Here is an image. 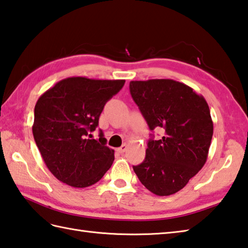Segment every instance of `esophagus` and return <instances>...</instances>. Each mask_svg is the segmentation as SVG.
Here are the masks:
<instances>
[{"instance_id": "34e87169", "label": "esophagus", "mask_w": 248, "mask_h": 248, "mask_svg": "<svg viewBox=\"0 0 248 248\" xmlns=\"http://www.w3.org/2000/svg\"><path fill=\"white\" fill-rule=\"evenodd\" d=\"M126 150H127V144H123L122 147H120V148L118 149V152L124 153V152H126Z\"/></svg>"}]
</instances>
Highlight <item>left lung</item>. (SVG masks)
<instances>
[{"label":"left lung","instance_id":"8db88e82","mask_svg":"<svg viewBox=\"0 0 248 248\" xmlns=\"http://www.w3.org/2000/svg\"><path fill=\"white\" fill-rule=\"evenodd\" d=\"M129 92L149 128L165 132L160 140L149 139L144 161L134 171L154 194L178 192L207 160L214 129L207 102L190 86L168 78L132 81Z\"/></svg>","mask_w":248,"mask_h":248}]
</instances>
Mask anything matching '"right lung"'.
Listing matches in <instances>:
<instances>
[{
	"mask_svg": "<svg viewBox=\"0 0 248 248\" xmlns=\"http://www.w3.org/2000/svg\"><path fill=\"white\" fill-rule=\"evenodd\" d=\"M124 80L73 77L59 81L36 101L32 132L46 166L56 178L74 188L99 181L114 160V150L91 133L106 102L124 86Z\"/></svg>",
	"mask_w": 248,
	"mask_h": 248,
	"instance_id": "right-lung-1",
	"label": "right lung"
}]
</instances>
